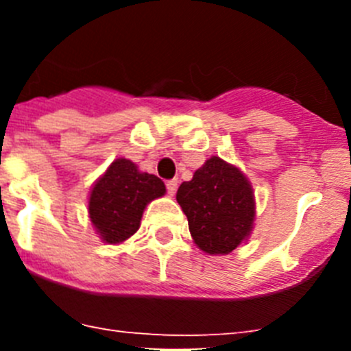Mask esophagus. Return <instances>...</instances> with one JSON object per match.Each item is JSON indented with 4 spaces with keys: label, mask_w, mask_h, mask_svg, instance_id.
<instances>
[{
    "label": "esophagus",
    "mask_w": 351,
    "mask_h": 351,
    "mask_svg": "<svg viewBox=\"0 0 351 351\" xmlns=\"http://www.w3.org/2000/svg\"><path fill=\"white\" fill-rule=\"evenodd\" d=\"M176 190H178V181H176V179H172V181H167V193H169L170 197H173V195H176Z\"/></svg>",
    "instance_id": "34e87169"
}]
</instances>
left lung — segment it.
<instances>
[{
    "label": "left lung",
    "mask_w": 351,
    "mask_h": 351,
    "mask_svg": "<svg viewBox=\"0 0 351 351\" xmlns=\"http://www.w3.org/2000/svg\"><path fill=\"white\" fill-rule=\"evenodd\" d=\"M179 206L195 244L209 255H228L251 234L255 195L237 167L213 156L179 186Z\"/></svg>",
    "instance_id": "8db88e82"
}]
</instances>
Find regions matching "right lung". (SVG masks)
Masks as SVG:
<instances>
[{"label":"right lung","mask_w":351,"mask_h":351,"mask_svg":"<svg viewBox=\"0 0 351 351\" xmlns=\"http://www.w3.org/2000/svg\"><path fill=\"white\" fill-rule=\"evenodd\" d=\"M163 195L165 184L160 178L117 158L93 186L89 218L104 243L119 244L138 230L145 206Z\"/></svg>","instance_id":"right-lung-1"}]
</instances>
